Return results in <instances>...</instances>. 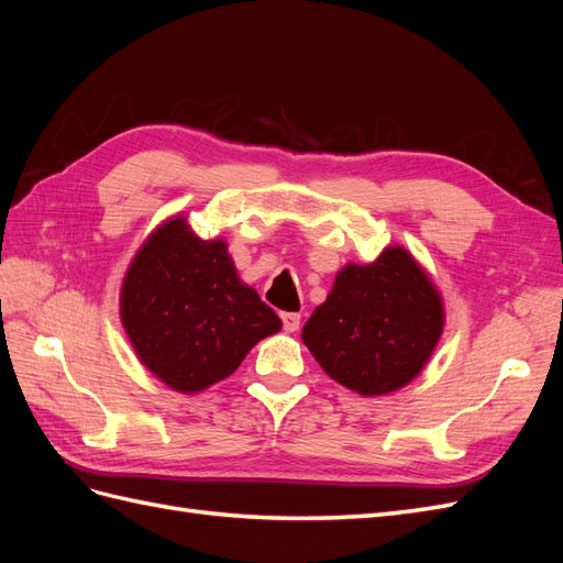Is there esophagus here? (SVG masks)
I'll list each match as a JSON object with an SVG mask.
<instances>
[{
  "label": "esophagus",
  "instance_id": "34e87169",
  "mask_svg": "<svg viewBox=\"0 0 563 563\" xmlns=\"http://www.w3.org/2000/svg\"><path fill=\"white\" fill-rule=\"evenodd\" d=\"M282 323H284V331L294 333L300 329V314L298 312H282Z\"/></svg>",
  "mask_w": 563,
  "mask_h": 563
}]
</instances>
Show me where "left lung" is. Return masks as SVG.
<instances>
[{"mask_svg": "<svg viewBox=\"0 0 563 563\" xmlns=\"http://www.w3.org/2000/svg\"><path fill=\"white\" fill-rule=\"evenodd\" d=\"M444 331L441 296L401 246L368 265H345L302 327L319 366L364 397L389 395L428 364Z\"/></svg>", "mask_w": 563, "mask_h": 563, "instance_id": "8db88e82", "label": "left lung"}]
</instances>
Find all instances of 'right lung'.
I'll list each match as a JSON object with an SVG mask.
<instances>
[{"label":"right lung","mask_w":563,"mask_h":563,"mask_svg":"<svg viewBox=\"0 0 563 563\" xmlns=\"http://www.w3.org/2000/svg\"><path fill=\"white\" fill-rule=\"evenodd\" d=\"M119 312L139 360L183 395L223 380L282 319L236 277L223 240H201L185 218L147 236L122 284Z\"/></svg>","instance_id":"1"}]
</instances>
